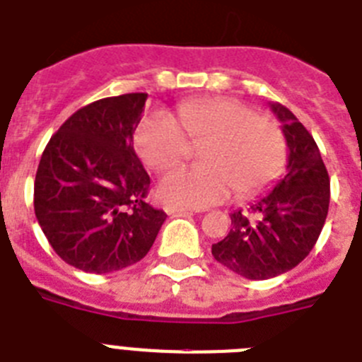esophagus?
Wrapping results in <instances>:
<instances>
[{
  "label": "esophagus",
  "mask_w": 362,
  "mask_h": 362,
  "mask_svg": "<svg viewBox=\"0 0 362 362\" xmlns=\"http://www.w3.org/2000/svg\"><path fill=\"white\" fill-rule=\"evenodd\" d=\"M166 213L168 214H183V213H198L196 209H190V207H179V205H170L166 207Z\"/></svg>",
  "instance_id": "1"
}]
</instances>
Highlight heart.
<instances>
[{"label":"heart","instance_id":"b5f03b06","mask_svg":"<svg viewBox=\"0 0 362 362\" xmlns=\"http://www.w3.org/2000/svg\"><path fill=\"white\" fill-rule=\"evenodd\" d=\"M179 122L159 110L136 131V149L157 170L181 163L192 144L205 166H179L160 179L159 198L179 207L222 203L237 188L238 196L261 192L283 170L285 134L277 122L257 115L235 98H207L181 103Z\"/></svg>","mask_w":362,"mask_h":362}]
</instances>
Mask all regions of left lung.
Segmentation results:
<instances>
[{
    "instance_id": "obj_1",
    "label": "left lung",
    "mask_w": 362,
    "mask_h": 362,
    "mask_svg": "<svg viewBox=\"0 0 362 362\" xmlns=\"http://www.w3.org/2000/svg\"><path fill=\"white\" fill-rule=\"evenodd\" d=\"M270 109L288 148L285 177L247 213H231V231L213 244L220 264L255 281L298 267L315 247L329 209V175L313 134L281 103Z\"/></svg>"
}]
</instances>
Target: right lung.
<instances>
[{"label":"right lung","mask_w":362,"mask_h":362,"mask_svg":"<svg viewBox=\"0 0 362 362\" xmlns=\"http://www.w3.org/2000/svg\"><path fill=\"white\" fill-rule=\"evenodd\" d=\"M148 94L83 107L47 142L35 177V214L55 253L88 274L144 259L166 213L146 203L149 175L133 134Z\"/></svg>","instance_id":"add662e5"}]
</instances>
